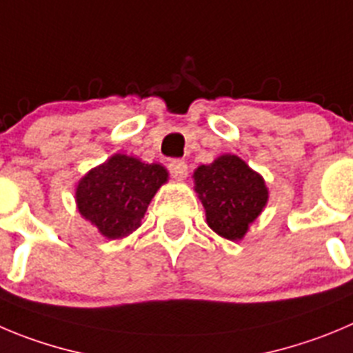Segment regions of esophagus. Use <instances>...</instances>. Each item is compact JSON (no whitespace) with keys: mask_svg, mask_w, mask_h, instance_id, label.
Wrapping results in <instances>:
<instances>
[{"mask_svg":"<svg viewBox=\"0 0 353 353\" xmlns=\"http://www.w3.org/2000/svg\"><path fill=\"white\" fill-rule=\"evenodd\" d=\"M169 172L170 176L174 177V179L177 181H183L186 179L188 176V165H186V161L183 160H172L169 163Z\"/></svg>","mask_w":353,"mask_h":353,"instance_id":"34e87169","label":"esophagus"}]
</instances>
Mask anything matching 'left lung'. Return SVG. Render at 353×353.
<instances>
[{
	"instance_id": "left-lung-1",
	"label": "left lung",
	"mask_w": 353,
	"mask_h": 353,
	"mask_svg": "<svg viewBox=\"0 0 353 353\" xmlns=\"http://www.w3.org/2000/svg\"><path fill=\"white\" fill-rule=\"evenodd\" d=\"M207 225L228 240H242L268 202L265 179L236 154H221L193 174Z\"/></svg>"
}]
</instances>
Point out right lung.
Listing matches in <instances>:
<instances>
[{
	"instance_id": "1",
	"label": "right lung",
	"mask_w": 353,
	"mask_h": 353,
	"mask_svg": "<svg viewBox=\"0 0 353 353\" xmlns=\"http://www.w3.org/2000/svg\"><path fill=\"white\" fill-rule=\"evenodd\" d=\"M167 177L160 163H143L139 158L117 153L81 177L77 186L78 210L106 239H123L139 228Z\"/></svg>"
}]
</instances>
